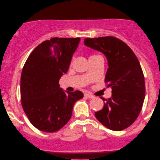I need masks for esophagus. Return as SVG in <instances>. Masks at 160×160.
I'll list each match as a JSON object with an SVG mask.
<instances>
[{
	"instance_id": "1",
	"label": "esophagus",
	"mask_w": 160,
	"mask_h": 160,
	"mask_svg": "<svg viewBox=\"0 0 160 160\" xmlns=\"http://www.w3.org/2000/svg\"><path fill=\"white\" fill-rule=\"evenodd\" d=\"M84 96H85V97L88 98H94V96L92 95H91V94H89V93H85Z\"/></svg>"
}]
</instances>
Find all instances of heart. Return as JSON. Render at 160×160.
Instances as JSON below:
<instances>
[{"instance_id":"b5f03b06","label":"heart","mask_w":160,"mask_h":160,"mask_svg":"<svg viewBox=\"0 0 160 160\" xmlns=\"http://www.w3.org/2000/svg\"><path fill=\"white\" fill-rule=\"evenodd\" d=\"M92 56H95V55H92V56H91V57H92Z\"/></svg>"}]
</instances>
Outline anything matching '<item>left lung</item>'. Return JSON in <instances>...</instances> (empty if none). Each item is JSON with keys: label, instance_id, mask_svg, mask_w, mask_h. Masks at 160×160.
I'll list each match as a JSON object with an SVG mask.
<instances>
[{"label": "left lung", "instance_id": "1", "mask_svg": "<svg viewBox=\"0 0 160 160\" xmlns=\"http://www.w3.org/2000/svg\"><path fill=\"white\" fill-rule=\"evenodd\" d=\"M84 44L101 52L108 60L105 82L112 89V95L95 115L111 130L130 127L138 117L145 98V81L140 62L132 50L113 36L85 38Z\"/></svg>", "mask_w": 160, "mask_h": 160}]
</instances>
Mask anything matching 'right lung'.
<instances>
[{
    "label": "right lung",
    "instance_id": "obj_1",
    "mask_svg": "<svg viewBox=\"0 0 160 160\" xmlns=\"http://www.w3.org/2000/svg\"><path fill=\"white\" fill-rule=\"evenodd\" d=\"M80 38H52L40 43L24 65L20 79L21 103L30 123L54 132L66 124L81 91L65 92L59 80L66 73Z\"/></svg>",
    "mask_w": 160,
    "mask_h": 160
}]
</instances>
